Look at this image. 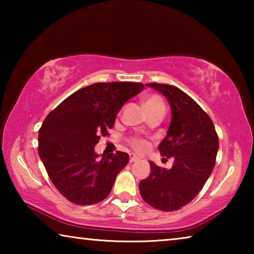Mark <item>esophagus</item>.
<instances>
[{"label":"esophagus","mask_w":254,"mask_h":254,"mask_svg":"<svg viewBox=\"0 0 254 254\" xmlns=\"http://www.w3.org/2000/svg\"><path fill=\"white\" fill-rule=\"evenodd\" d=\"M137 160H139V158H137L135 154H133V153L130 154V162H135Z\"/></svg>","instance_id":"esophagus-1"}]
</instances>
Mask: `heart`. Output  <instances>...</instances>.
I'll return each instance as SVG.
<instances>
[{
	"label": "heart",
	"instance_id": "obj_1",
	"mask_svg": "<svg viewBox=\"0 0 254 254\" xmlns=\"http://www.w3.org/2000/svg\"><path fill=\"white\" fill-rule=\"evenodd\" d=\"M143 106L147 112L154 111V110H165V103L163 100L158 95H150L147 96L143 100ZM131 147L136 150V151L142 152L148 147V142L144 139H141V137H133L130 141Z\"/></svg>",
	"mask_w": 254,
	"mask_h": 254
}]
</instances>
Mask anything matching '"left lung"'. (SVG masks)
Here are the masks:
<instances>
[{
  "label": "left lung",
  "mask_w": 254,
  "mask_h": 254,
  "mask_svg": "<svg viewBox=\"0 0 254 254\" xmlns=\"http://www.w3.org/2000/svg\"><path fill=\"white\" fill-rule=\"evenodd\" d=\"M171 107L167 136L159 144L165 160L173 157L171 169L150 161L151 173L139 184L143 200L152 207L173 212L195 198L214 169L218 136L208 114L182 89L173 85L149 83Z\"/></svg>",
  "instance_id": "8db88e82"
}]
</instances>
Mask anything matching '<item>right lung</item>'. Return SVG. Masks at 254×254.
<instances>
[{
  "instance_id": "1",
  "label": "right lung",
  "mask_w": 254,
  "mask_h": 254,
  "mask_svg": "<svg viewBox=\"0 0 254 254\" xmlns=\"http://www.w3.org/2000/svg\"><path fill=\"white\" fill-rule=\"evenodd\" d=\"M144 88L141 83H96L71 94L47 115L38 135V152L55 187L77 205H93L109 196L127 152L98 159L94 151L109 135L124 103Z\"/></svg>"
}]
</instances>
